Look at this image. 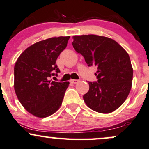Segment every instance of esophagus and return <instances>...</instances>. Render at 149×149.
Returning a JSON list of instances; mask_svg holds the SVG:
<instances>
[{
	"mask_svg": "<svg viewBox=\"0 0 149 149\" xmlns=\"http://www.w3.org/2000/svg\"><path fill=\"white\" fill-rule=\"evenodd\" d=\"M70 82H71V83H72V84H77L79 82V80H77V79H71Z\"/></svg>",
	"mask_w": 149,
	"mask_h": 149,
	"instance_id": "obj_1",
	"label": "esophagus"
}]
</instances>
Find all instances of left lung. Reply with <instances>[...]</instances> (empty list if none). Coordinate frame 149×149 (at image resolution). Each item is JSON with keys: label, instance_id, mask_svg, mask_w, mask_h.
<instances>
[{"label": "left lung", "instance_id": "obj_1", "mask_svg": "<svg viewBox=\"0 0 149 149\" xmlns=\"http://www.w3.org/2000/svg\"><path fill=\"white\" fill-rule=\"evenodd\" d=\"M72 38L76 52L84 57L88 66L95 65L97 70V82H88L84 100L97 112H113L125 102L132 87L133 69L128 54L107 37L83 35Z\"/></svg>", "mask_w": 149, "mask_h": 149}]
</instances>
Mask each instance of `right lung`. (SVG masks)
Wrapping results in <instances>:
<instances>
[{"label": "right lung", "instance_id": "1", "mask_svg": "<svg viewBox=\"0 0 149 149\" xmlns=\"http://www.w3.org/2000/svg\"><path fill=\"white\" fill-rule=\"evenodd\" d=\"M70 37L42 40L22 52L15 65L14 88L22 106L38 118L53 114L60 108L69 82L49 80L60 72L57 58L67 47Z\"/></svg>", "mask_w": 149, "mask_h": 149}]
</instances>
